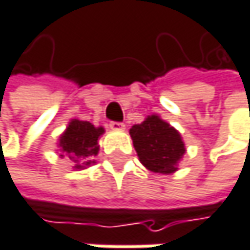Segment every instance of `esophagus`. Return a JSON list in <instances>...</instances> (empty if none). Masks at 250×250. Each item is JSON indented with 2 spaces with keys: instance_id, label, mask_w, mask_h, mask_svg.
Listing matches in <instances>:
<instances>
[{
  "instance_id": "obj_1",
  "label": "esophagus",
  "mask_w": 250,
  "mask_h": 250,
  "mask_svg": "<svg viewBox=\"0 0 250 250\" xmlns=\"http://www.w3.org/2000/svg\"><path fill=\"white\" fill-rule=\"evenodd\" d=\"M124 127H126V126H124L123 123H117V121H111L109 123V129L111 130H124Z\"/></svg>"
}]
</instances>
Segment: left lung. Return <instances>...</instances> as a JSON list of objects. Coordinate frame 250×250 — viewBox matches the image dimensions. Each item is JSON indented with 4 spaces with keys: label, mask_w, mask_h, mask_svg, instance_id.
Wrapping results in <instances>:
<instances>
[{
    "label": "left lung",
    "mask_w": 250,
    "mask_h": 250,
    "mask_svg": "<svg viewBox=\"0 0 250 250\" xmlns=\"http://www.w3.org/2000/svg\"><path fill=\"white\" fill-rule=\"evenodd\" d=\"M139 161L154 173L173 174L186 148L180 133L158 115H148L130 129Z\"/></svg>",
    "instance_id": "8db88e82"
}]
</instances>
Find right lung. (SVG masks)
Instances as JSON below:
<instances>
[{
	"label": "right lung",
	"mask_w": 250,
	"mask_h": 250,
	"mask_svg": "<svg viewBox=\"0 0 250 250\" xmlns=\"http://www.w3.org/2000/svg\"><path fill=\"white\" fill-rule=\"evenodd\" d=\"M104 132V127H95L89 121L73 118L60 136L61 157H67L76 170L90 167L95 164V157L99 152L98 139Z\"/></svg>",
	"instance_id": "add662e5"
}]
</instances>
